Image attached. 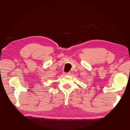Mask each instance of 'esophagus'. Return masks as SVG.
Listing matches in <instances>:
<instances>
[{"instance_id":"obj_1","label":"esophagus","mask_w":130,"mask_h":130,"mask_svg":"<svg viewBox=\"0 0 130 130\" xmlns=\"http://www.w3.org/2000/svg\"><path fill=\"white\" fill-rule=\"evenodd\" d=\"M70 74V72H68V73H64V75H69Z\"/></svg>"}]
</instances>
